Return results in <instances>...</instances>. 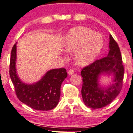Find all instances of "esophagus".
<instances>
[{
    "mask_svg": "<svg viewBox=\"0 0 133 133\" xmlns=\"http://www.w3.org/2000/svg\"><path fill=\"white\" fill-rule=\"evenodd\" d=\"M74 70L73 69H70L69 70H68V75H73V73H74Z\"/></svg>",
    "mask_w": 133,
    "mask_h": 133,
    "instance_id": "1",
    "label": "esophagus"
}]
</instances>
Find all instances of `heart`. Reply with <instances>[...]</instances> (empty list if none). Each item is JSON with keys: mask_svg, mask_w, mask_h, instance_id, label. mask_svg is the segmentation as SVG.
I'll return each mask as SVG.
<instances>
[{"mask_svg": "<svg viewBox=\"0 0 133 133\" xmlns=\"http://www.w3.org/2000/svg\"><path fill=\"white\" fill-rule=\"evenodd\" d=\"M104 45L101 34L85 27H76L67 34L65 48L68 51L76 50L75 58L79 65H88L99 55Z\"/></svg>", "mask_w": 133, "mask_h": 133, "instance_id": "b5f03b06", "label": "heart"}]
</instances>
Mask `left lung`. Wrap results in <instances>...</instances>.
Here are the masks:
<instances>
[{"mask_svg": "<svg viewBox=\"0 0 133 133\" xmlns=\"http://www.w3.org/2000/svg\"><path fill=\"white\" fill-rule=\"evenodd\" d=\"M109 48L107 56L95 60L81 69L82 97L84 104L91 109H99L110 104L122 89L124 66L120 49L112 35H110ZM104 72L115 75V83L107 89L100 87L97 81L98 76Z\"/></svg>", "mask_w": 133, "mask_h": 133, "instance_id": "obj_1", "label": "left lung"}]
</instances>
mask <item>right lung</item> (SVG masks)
I'll return each mask as SVG.
<instances>
[{
	"label": "right lung",
	"mask_w": 133,
	"mask_h": 133,
	"mask_svg": "<svg viewBox=\"0 0 133 133\" xmlns=\"http://www.w3.org/2000/svg\"><path fill=\"white\" fill-rule=\"evenodd\" d=\"M16 45L15 44L11 52L9 73L18 99L35 110L47 111L54 109L60 99L62 82L68 75L66 69L51 70L37 83L24 84L16 74Z\"/></svg>",
	"instance_id": "add662e5"
}]
</instances>
